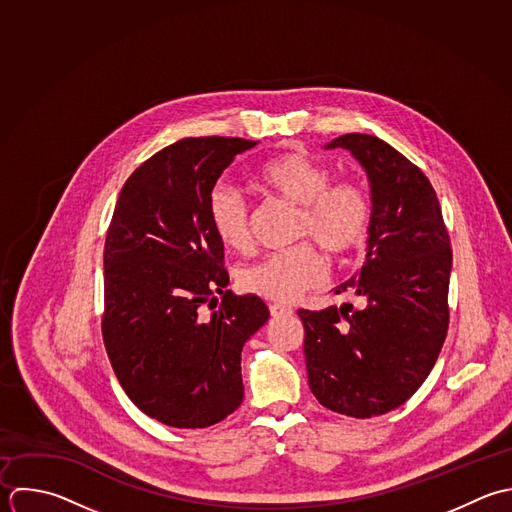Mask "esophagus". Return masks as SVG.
I'll list each match as a JSON object with an SVG mask.
<instances>
[{
	"instance_id": "obj_1",
	"label": "esophagus",
	"mask_w": 512,
	"mask_h": 512,
	"mask_svg": "<svg viewBox=\"0 0 512 512\" xmlns=\"http://www.w3.org/2000/svg\"><path fill=\"white\" fill-rule=\"evenodd\" d=\"M269 313H271V317H283V315H293V309L285 307V305H279V303H271Z\"/></svg>"
}]
</instances>
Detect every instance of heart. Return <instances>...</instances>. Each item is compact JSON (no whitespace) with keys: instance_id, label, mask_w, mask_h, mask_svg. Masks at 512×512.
<instances>
[{"instance_id":"obj_1","label":"heart","mask_w":512,"mask_h":512,"mask_svg":"<svg viewBox=\"0 0 512 512\" xmlns=\"http://www.w3.org/2000/svg\"><path fill=\"white\" fill-rule=\"evenodd\" d=\"M257 181L267 193L299 205L293 239L307 241L243 267L237 279L247 293L289 303L325 277V259L309 240L333 261H347L365 245L373 221L371 197L357 181L331 183V169L305 151L269 159L257 169ZM207 217L227 249L243 253L251 247V209L237 189L215 185L207 197Z\"/></svg>"}]
</instances>
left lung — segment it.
<instances>
[{
    "mask_svg": "<svg viewBox=\"0 0 512 512\" xmlns=\"http://www.w3.org/2000/svg\"><path fill=\"white\" fill-rule=\"evenodd\" d=\"M347 149L371 181L367 261L335 295L353 303L299 309L305 365L317 401L355 419L401 407L429 377L449 329L451 239L427 175L375 135L347 133Z\"/></svg>",
    "mask_w": 512,
    "mask_h": 512,
    "instance_id": "1",
    "label": "left lung"
}]
</instances>
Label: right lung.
Returning <instances> with one entry per match:
<instances>
[{"label":"right lung","mask_w":512,"mask_h":512,"mask_svg":"<svg viewBox=\"0 0 512 512\" xmlns=\"http://www.w3.org/2000/svg\"><path fill=\"white\" fill-rule=\"evenodd\" d=\"M255 145L187 137L157 151L125 181L107 229L105 351L135 407L167 427L205 429L243 403L241 351L269 309L227 289L207 197Z\"/></svg>","instance_id":"right-lung-1"}]
</instances>
